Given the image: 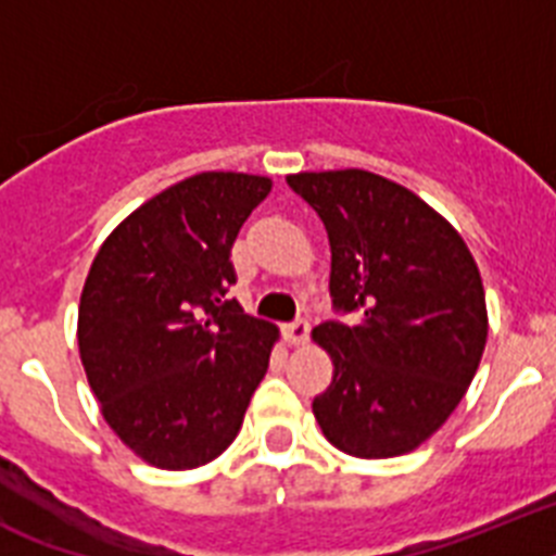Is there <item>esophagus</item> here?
Returning a JSON list of instances; mask_svg holds the SVG:
<instances>
[{
  "instance_id": "1",
  "label": "esophagus",
  "mask_w": 556,
  "mask_h": 556,
  "mask_svg": "<svg viewBox=\"0 0 556 556\" xmlns=\"http://www.w3.org/2000/svg\"><path fill=\"white\" fill-rule=\"evenodd\" d=\"M285 338L291 341V344H305L307 338H311V325H307V318H296L291 325H285Z\"/></svg>"
}]
</instances>
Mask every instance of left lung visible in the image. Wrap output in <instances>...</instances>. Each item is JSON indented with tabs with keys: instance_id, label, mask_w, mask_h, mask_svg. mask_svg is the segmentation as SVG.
<instances>
[{
	"instance_id": "1",
	"label": "left lung",
	"mask_w": 556,
	"mask_h": 556,
	"mask_svg": "<svg viewBox=\"0 0 556 556\" xmlns=\"http://www.w3.org/2000/svg\"><path fill=\"white\" fill-rule=\"evenodd\" d=\"M330 238L336 313L313 338L332 383L313 414L338 451L392 458L437 433L465 397L486 344L479 265L465 240L412 190L366 170L288 176Z\"/></svg>"
}]
</instances>
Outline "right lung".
<instances>
[{
	"label": "right lung",
	"instance_id": "add662e5",
	"mask_svg": "<svg viewBox=\"0 0 556 556\" xmlns=\"http://www.w3.org/2000/svg\"><path fill=\"white\" fill-rule=\"evenodd\" d=\"M271 181L198 173L131 212L86 277L77 346L111 431L162 470H192L238 437L277 327L243 313L231 245Z\"/></svg>",
	"mask_w": 556,
	"mask_h": 556
}]
</instances>
